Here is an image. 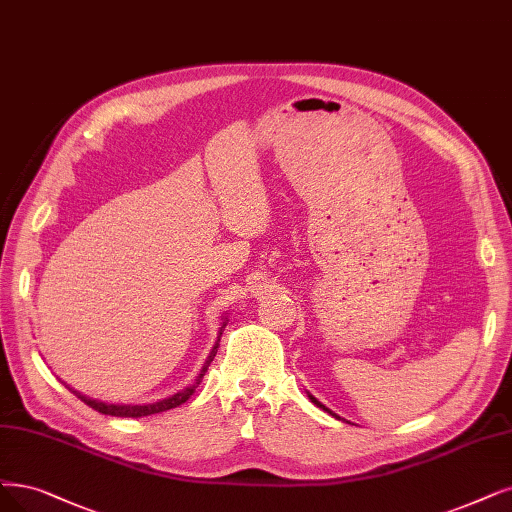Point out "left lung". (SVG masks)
Masks as SVG:
<instances>
[{"label": "left lung", "instance_id": "obj_1", "mask_svg": "<svg viewBox=\"0 0 512 512\" xmlns=\"http://www.w3.org/2000/svg\"><path fill=\"white\" fill-rule=\"evenodd\" d=\"M308 396H310V401H312V403H314V405H316V407H320V409H325V411H327V413H331V415H335V413H333V411H331V409H327V407H325V405H323V403H320V401H316V399H314V396H312V394H308ZM335 418H339V415H335Z\"/></svg>", "mask_w": 512, "mask_h": 512}]
</instances>
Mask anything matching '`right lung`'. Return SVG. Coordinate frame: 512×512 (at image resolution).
Returning a JSON list of instances; mask_svg holds the SVG:
<instances>
[{"mask_svg": "<svg viewBox=\"0 0 512 512\" xmlns=\"http://www.w3.org/2000/svg\"><path fill=\"white\" fill-rule=\"evenodd\" d=\"M223 329H225V323L219 327L217 342H215L213 350L208 352V356H206V361H204L200 373L196 375V380H194L192 384H189L187 388L179 390L177 394L168 396V399H162V401H158V403H149V405H107V403H101V401H92V399H88V396H84V394H80V392H75V390H71V388H69V390H71L75 396H78V399H82L88 407H92L94 411H99V413H103V415H113V418H141V415L162 413V411H168V409H173V407H179V405H183V403L189 399V396H192V394L196 392V388H198V384L202 382V377H204L208 365L213 363V358H215L217 348H219V342H221Z\"/></svg>", "mask_w": 512, "mask_h": 512, "instance_id": "right-lung-1", "label": "right lung"}]
</instances>
